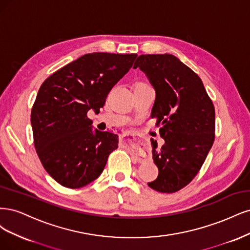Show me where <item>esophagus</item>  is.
<instances>
[{
	"mask_svg": "<svg viewBox=\"0 0 250 250\" xmlns=\"http://www.w3.org/2000/svg\"><path fill=\"white\" fill-rule=\"evenodd\" d=\"M128 135H132V133H131L130 131H125V132L122 134V136H123V137H124V136H128ZM137 160H138L139 162H141V161H143V159H142V158H138Z\"/></svg>",
	"mask_w": 250,
	"mask_h": 250,
	"instance_id": "obj_1",
	"label": "esophagus"
}]
</instances>
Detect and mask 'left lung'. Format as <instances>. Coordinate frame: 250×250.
<instances>
[{"label":"left lung","instance_id":"1","mask_svg":"<svg viewBox=\"0 0 250 250\" xmlns=\"http://www.w3.org/2000/svg\"><path fill=\"white\" fill-rule=\"evenodd\" d=\"M139 67L156 90L151 118L165 143L150 139L158 178L148 186L178 192L195 178L215 140V108L200 78L170 54L140 55Z\"/></svg>","mask_w":250,"mask_h":250}]
</instances>
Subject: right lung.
I'll list each match as a JSON object with an SVG mask.
<instances>
[{"label":"right lung","mask_w":250,"mask_h":250,"mask_svg":"<svg viewBox=\"0 0 250 250\" xmlns=\"http://www.w3.org/2000/svg\"><path fill=\"white\" fill-rule=\"evenodd\" d=\"M137 54L91 53L45 79L31 111L40 162L61 186L78 189L101 175L118 136L91 130L87 113L99 112L108 93L133 66Z\"/></svg>","instance_id":"add662e5"}]
</instances>
